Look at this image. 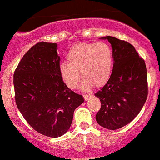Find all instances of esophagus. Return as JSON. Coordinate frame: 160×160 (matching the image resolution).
Instances as JSON below:
<instances>
[{"instance_id":"obj_1","label":"esophagus","mask_w":160,"mask_h":160,"mask_svg":"<svg viewBox=\"0 0 160 160\" xmlns=\"http://www.w3.org/2000/svg\"><path fill=\"white\" fill-rule=\"evenodd\" d=\"M92 97V95H84V98H85V101H88L90 98Z\"/></svg>"}]
</instances>
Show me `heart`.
<instances>
[{
	"label": "heart",
	"instance_id": "heart-1",
	"mask_svg": "<svg viewBox=\"0 0 160 160\" xmlns=\"http://www.w3.org/2000/svg\"><path fill=\"white\" fill-rule=\"evenodd\" d=\"M66 58L68 63H61L58 71L71 89L78 88L81 75L84 78L83 90H89L93 85L102 86L111 77L114 67L113 51L105 42L75 44L69 49Z\"/></svg>",
	"mask_w": 160,
	"mask_h": 160
}]
</instances>
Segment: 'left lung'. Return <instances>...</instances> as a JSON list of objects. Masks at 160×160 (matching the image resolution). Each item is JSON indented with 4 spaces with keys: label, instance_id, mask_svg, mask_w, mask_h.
Wrapping results in <instances>:
<instances>
[{
    "label": "left lung",
    "instance_id": "1",
    "mask_svg": "<svg viewBox=\"0 0 160 160\" xmlns=\"http://www.w3.org/2000/svg\"><path fill=\"white\" fill-rule=\"evenodd\" d=\"M114 54V67L107 83L95 94L101 101L96 121L110 130L131 122L141 111L148 96L145 61L126 41L106 36Z\"/></svg>",
    "mask_w": 160,
    "mask_h": 160
}]
</instances>
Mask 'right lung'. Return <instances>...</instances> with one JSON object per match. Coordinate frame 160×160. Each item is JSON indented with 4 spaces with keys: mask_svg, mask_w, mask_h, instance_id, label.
Listing matches in <instances>:
<instances>
[{
    "mask_svg": "<svg viewBox=\"0 0 160 160\" xmlns=\"http://www.w3.org/2000/svg\"><path fill=\"white\" fill-rule=\"evenodd\" d=\"M57 44L38 42L23 56L14 71L15 102L38 133L56 138L68 131L74 111L84 102L67 87L59 74Z\"/></svg>",
    "mask_w": 160,
    "mask_h": 160,
    "instance_id": "add662e5",
    "label": "right lung"
}]
</instances>
